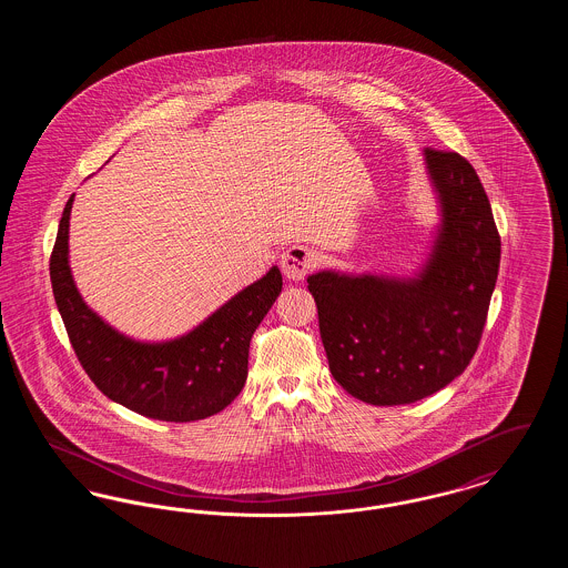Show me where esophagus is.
Wrapping results in <instances>:
<instances>
[{
	"instance_id": "obj_1",
	"label": "esophagus",
	"mask_w": 568,
	"mask_h": 568,
	"mask_svg": "<svg viewBox=\"0 0 568 568\" xmlns=\"http://www.w3.org/2000/svg\"><path fill=\"white\" fill-rule=\"evenodd\" d=\"M315 266L317 253L304 244H292L281 257V271L292 281H302Z\"/></svg>"
}]
</instances>
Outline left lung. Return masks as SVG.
<instances>
[{"instance_id": "left-lung-1", "label": "left lung", "mask_w": 568, "mask_h": 568, "mask_svg": "<svg viewBox=\"0 0 568 568\" xmlns=\"http://www.w3.org/2000/svg\"><path fill=\"white\" fill-rule=\"evenodd\" d=\"M438 225L413 276L311 274L332 377L353 398L410 405L449 385L477 352L500 266V236L475 168L424 151Z\"/></svg>"}]
</instances>
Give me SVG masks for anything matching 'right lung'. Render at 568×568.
I'll list each match as a JSON object with an SVG mask.
<instances>
[{"instance_id":"1","label":"right lung","mask_w":568,"mask_h":568,"mask_svg":"<svg viewBox=\"0 0 568 568\" xmlns=\"http://www.w3.org/2000/svg\"><path fill=\"white\" fill-rule=\"evenodd\" d=\"M68 200L51 255V283L59 315L84 373L109 396L138 415L160 422H195L223 410L246 381L248 343L283 290L272 266L187 334L146 343L104 322L84 300L70 268Z\"/></svg>"}]
</instances>
